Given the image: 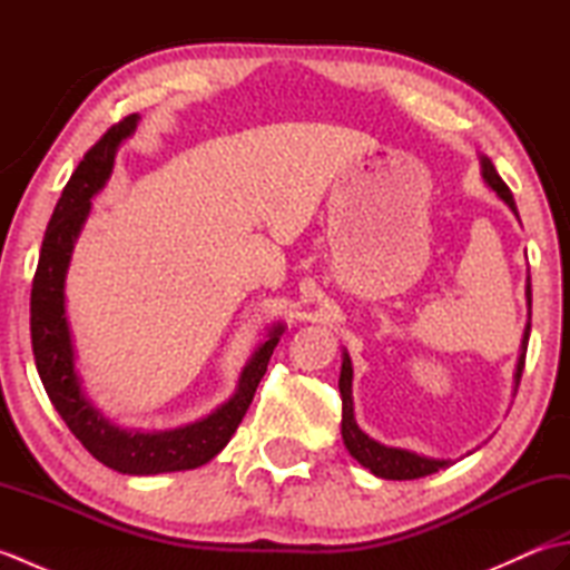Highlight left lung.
<instances>
[{
  "mask_svg": "<svg viewBox=\"0 0 570 570\" xmlns=\"http://www.w3.org/2000/svg\"><path fill=\"white\" fill-rule=\"evenodd\" d=\"M482 176H485V180L492 186V190L498 193V196L507 205H510L512 213L519 217L514 198H512V190L507 188V184L500 178V174L494 171V166H492L490 159H482ZM527 298H529V306H531V282H527ZM529 331H531V325L527 323L524 341H522V355H519L517 374H514L517 386H519V380H522V372H524ZM337 386H341V394H343V441L347 445L350 455H353L360 465L370 468V472H374V475L384 478V480L426 478V475H433V472H439L441 468L448 465V460H431V458H421L416 453L402 451V448H386L377 441H372L367 433L360 431V426L355 423V414H353V365H350L347 353L343 357L341 382H337Z\"/></svg>",
  "mask_w": 570,
  "mask_h": 570,
  "instance_id": "left-lung-1",
  "label": "left lung"
}]
</instances>
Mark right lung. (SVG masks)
<instances>
[{"instance_id":"right-lung-1","label":"right lung","mask_w":570,"mask_h":570,"mask_svg":"<svg viewBox=\"0 0 570 570\" xmlns=\"http://www.w3.org/2000/svg\"><path fill=\"white\" fill-rule=\"evenodd\" d=\"M137 115L125 117L100 137V141L82 156L76 174L70 176L56 203L51 223L46 227L31 284V347L43 390L51 404L66 421L70 433L102 465L127 475H156V472L190 470L205 465L223 451L227 441L245 419L254 392L264 377L266 365L284 333L282 325L269 333L257 353L247 362L239 377L235 396L215 409L210 416L184 429L161 433L122 431L105 421L100 411L90 406L80 392L76 367H72V345L63 306V278L70 262L72 245L90 213V198L110 178L115 149L137 127Z\"/></svg>"}]
</instances>
